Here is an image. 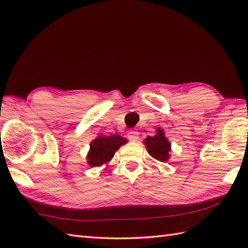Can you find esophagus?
Returning <instances> with one entry per match:
<instances>
[{"label":"esophagus","instance_id":"1","mask_svg":"<svg viewBox=\"0 0 248 248\" xmlns=\"http://www.w3.org/2000/svg\"><path fill=\"white\" fill-rule=\"evenodd\" d=\"M128 138L131 141H138L139 140V133L135 131H130L128 133Z\"/></svg>","mask_w":248,"mask_h":248}]
</instances>
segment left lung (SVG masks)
<instances>
[{
  "label": "left lung",
  "instance_id": "left-lung-1",
  "mask_svg": "<svg viewBox=\"0 0 248 248\" xmlns=\"http://www.w3.org/2000/svg\"><path fill=\"white\" fill-rule=\"evenodd\" d=\"M143 143L145 144L148 154L154 159L160 162H167L170 160L171 144L161 128H156V134L154 136H147Z\"/></svg>",
  "mask_w": 248,
  "mask_h": 248
}]
</instances>
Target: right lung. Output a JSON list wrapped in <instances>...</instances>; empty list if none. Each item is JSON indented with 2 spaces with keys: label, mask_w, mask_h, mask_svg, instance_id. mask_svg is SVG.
I'll return each instance as SVG.
<instances>
[{
  "label": "right lung",
  "mask_w": 248,
  "mask_h": 248,
  "mask_svg": "<svg viewBox=\"0 0 248 248\" xmlns=\"http://www.w3.org/2000/svg\"><path fill=\"white\" fill-rule=\"evenodd\" d=\"M127 139L118 134L105 136L99 134L89 145V151L87 154V163L89 166L98 167L107 164L114 157L115 152L120 146L127 143Z\"/></svg>",
  "instance_id": "1"
}]
</instances>
